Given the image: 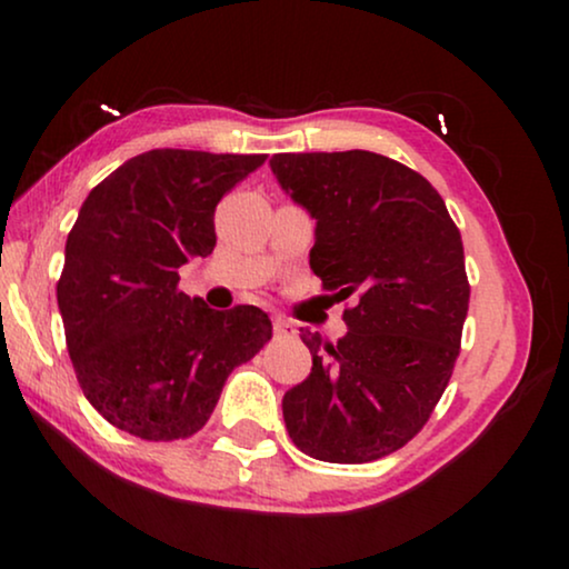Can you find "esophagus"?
<instances>
[{"mask_svg":"<svg viewBox=\"0 0 569 569\" xmlns=\"http://www.w3.org/2000/svg\"><path fill=\"white\" fill-rule=\"evenodd\" d=\"M274 333H279V337H292L295 326L290 321H284V318H274Z\"/></svg>","mask_w":569,"mask_h":569,"instance_id":"esophagus-1","label":"esophagus"}]
</instances>
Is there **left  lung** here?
I'll return each mask as SVG.
<instances>
[{
  "label": "left lung",
  "instance_id": "left-lung-1",
  "mask_svg": "<svg viewBox=\"0 0 569 569\" xmlns=\"http://www.w3.org/2000/svg\"><path fill=\"white\" fill-rule=\"evenodd\" d=\"M282 189L316 217L310 269L345 308L337 345L302 329L310 376L282 399L310 458L368 463L407 446L438 407L469 313L463 243L432 183L386 154L284 152Z\"/></svg>",
  "mask_w": 569,
  "mask_h": 569
}]
</instances>
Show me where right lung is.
Instances as JSON below:
<instances>
[{
  "instance_id": "obj_1",
  "label": "right lung",
  "mask_w": 569,
  "mask_h": 569,
  "mask_svg": "<svg viewBox=\"0 0 569 569\" xmlns=\"http://www.w3.org/2000/svg\"><path fill=\"white\" fill-rule=\"evenodd\" d=\"M267 154L150 150L116 168L69 230L57 300L84 399L142 440L191 438L224 380L271 339L261 308L212 310L178 287L214 251V209Z\"/></svg>"
}]
</instances>
